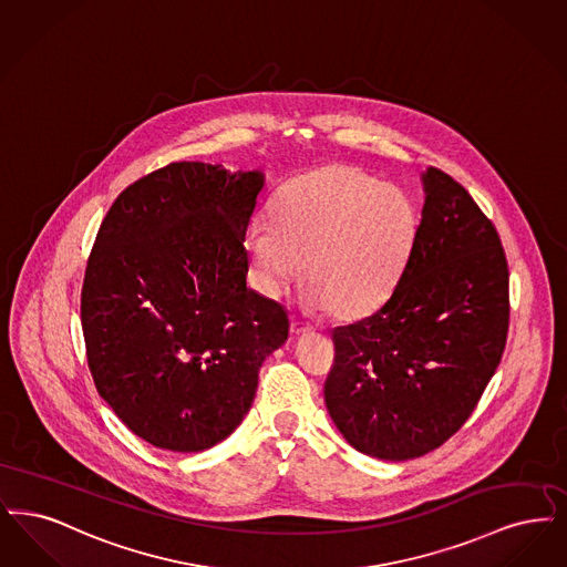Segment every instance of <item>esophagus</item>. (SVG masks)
<instances>
[{"mask_svg":"<svg viewBox=\"0 0 567 567\" xmlns=\"http://www.w3.org/2000/svg\"><path fill=\"white\" fill-rule=\"evenodd\" d=\"M311 330H313V326L307 323V321L296 320L295 318L292 323H290V332L296 334V337H298V334H305V332H311Z\"/></svg>","mask_w":567,"mask_h":567,"instance_id":"esophagus-1","label":"esophagus"}]
</instances>
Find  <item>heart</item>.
<instances>
[{
    "label": "heart",
    "mask_w": 567,
    "mask_h": 567,
    "mask_svg": "<svg viewBox=\"0 0 567 567\" xmlns=\"http://www.w3.org/2000/svg\"><path fill=\"white\" fill-rule=\"evenodd\" d=\"M269 224L249 235L260 290L284 295L307 265L311 305L353 320L394 290L415 244L417 212L402 190L369 173L326 165L279 188Z\"/></svg>",
    "instance_id": "heart-1"
}]
</instances>
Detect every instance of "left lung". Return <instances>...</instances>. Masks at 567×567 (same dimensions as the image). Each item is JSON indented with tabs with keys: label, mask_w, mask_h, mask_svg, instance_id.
I'll use <instances>...</instances> for the list:
<instances>
[{
	"label": "left lung",
	"mask_w": 567,
	"mask_h": 567,
	"mask_svg": "<svg viewBox=\"0 0 567 567\" xmlns=\"http://www.w3.org/2000/svg\"><path fill=\"white\" fill-rule=\"evenodd\" d=\"M406 267L364 320L332 330L326 406L347 443L413 460L446 443L497 369L511 318L508 262L493 221L449 173H423Z\"/></svg>",
	"instance_id": "1"
}]
</instances>
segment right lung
Segmentation results:
<instances>
[{
	"label": "right lung",
	"mask_w": 567,
	"mask_h": 567,
	"mask_svg": "<svg viewBox=\"0 0 567 567\" xmlns=\"http://www.w3.org/2000/svg\"><path fill=\"white\" fill-rule=\"evenodd\" d=\"M265 177L169 163L126 186L99 226L80 318L97 392L169 451L224 441L249 411L288 311L246 284Z\"/></svg>",
	"instance_id": "right-lung-1"
}]
</instances>
